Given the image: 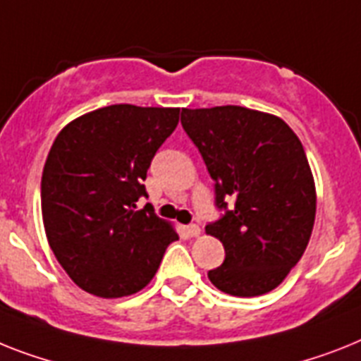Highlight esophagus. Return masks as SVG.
Returning a JSON list of instances; mask_svg holds the SVG:
<instances>
[{
  "label": "esophagus",
  "mask_w": 361,
  "mask_h": 361,
  "mask_svg": "<svg viewBox=\"0 0 361 361\" xmlns=\"http://www.w3.org/2000/svg\"><path fill=\"white\" fill-rule=\"evenodd\" d=\"M184 231H186L188 236H192V238H197L199 234H201V228H199V225H188Z\"/></svg>",
  "instance_id": "1"
}]
</instances>
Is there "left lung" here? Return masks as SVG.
Here are the masks:
<instances>
[{"mask_svg": "<svg viewBox=\"0 0 361 361\" xmlns=\"http://www.w3.org/2000/svg\"><path fill=\"white\" fill-rule=\"evenodd\" d=\"M180 123L225 212L207 225L225 247L208 279L234 297L275 290L300 260L315 221V184L300 140L281 118L236 105L183 109Z\"/></svg>", "mask_w": 361, "mask_h": 361, "instance_id": "obj_1", "label": "left lung"}]
</instances>
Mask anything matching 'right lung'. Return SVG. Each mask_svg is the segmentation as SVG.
<instances>
[{
    "label": "right lung",
    "mask_w": 361,
    "mask_h": 361,
    "mask_svg": "<svg viewBox=\"0 0 361 361\" xmlns=\"http://www.w3.org/2000/svg\"><path fill=\"white\" fill-rule=\"evenodd\" d=\"M180 109L110 105L59 133L42 173V217L51 251L79 288L116 299L151 282L178 240L142 183Z\"/></svg>",
    "instance_id": "add662e5"
}]
</instances>
